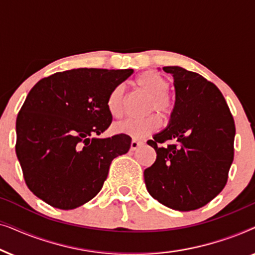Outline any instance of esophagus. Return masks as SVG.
Wrapping results in <instances>:
<instances>
[{"label":"esophagus","instance_id":"1","mask_svg":"<svg viewBox=\"0 0 255 255\" xmlns=\"http://www.w3.org/2000/svg\"><path fill=\"white\" fill-rule=\"evenodd\" d=\"M142 145H144V141L138 140V139H133V140L131 141V149H132V151H134V149L139 148Z\"/></svg>","mask_w":255,"mask_h":255}]
</instances>
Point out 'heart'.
<instances>
[{"instance_id":"1","label":"heart","mask_w":255,"mask_h":255,"mask_svg":"<svg viewBox=\"0 0 255 255\" xmlns=\"http://www.w3.org/2000/svg\"><path fill=\"white\" fill-rule=\"evenodd\" d=\"M134 85L142 92L148 94L151 96L147 111L153 113L156 111L160 116L169 117L173 111V101L168 96L169 81L165 76L158 72L147 71L141 73L140 75L135 79ZM107 107L109 113L114 117L120 118L125 113V89L123 85H118L114 87L107 100ZM160 128V120L155 115L140 118H128L123 122L116 124L117 132L121 133L130 134L132 137L139 138L147 135Z\"/></svg>"}]
</instances>
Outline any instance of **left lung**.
Segmentation results:
<instances>
[{
	"label": "left lung",
	"mask_w": 255,
	"mask_h": 255,
	"mask_svg": "<svg viewBox=\"0 0 255 255\" xmlns=\"http://www.w3.org/2000/svg\"><path fill=\"white\" fill-rule=\"evenodd\" d=\"M162 69L174 78L175 106L168 127L147 141L156 160L145 169V184L166 207L196 210L228 182L235 155V121L214 83L179 66Z\"/></svg>",
	"instance_id": "1"
}]
</instances>
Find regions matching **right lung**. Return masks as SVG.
<instances>
[{
  "label": "right lung",
  "mask_w": 255,
  "mask_h": 255,
  "mask_svg": "<svg viewBox=\"0 0 255 255\" xmlns=\"http://www.w3.org/2000/svg\"><path fill=\"white\" fill-rule=\"evenodd\" d=\"M133 69L78 68L54 73L27 94L16 120V154L29 189L52 207L71 210L102 189L109 167L131 137L97 138L113 122L114 87Z\"/></svg>",
  "instance_id": "add662e5"
}]
</instances>
